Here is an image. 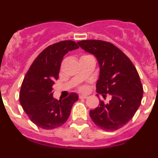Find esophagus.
<instances>
[{
	"mask_svg": "<svg viewBox=\"0 0 158 158\" xmlns=\"http://www.w3.org/2000/svg\"><path fill=\"white\" fill-rule=\"evenodd\" d=\"M79 98H80V99H87L88 96H83V95H80V96H79Z\"/></svg>",
	"mask_w": 158,
	"mask_h": 158,
	"instance_id": "34e87169",
	"label": "esophagus"
}]
</instances>
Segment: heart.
Returning <instances> with one entry per match:
<instances>
[{"label": "heart", "instance_id": "1", "mask_svg": "<svg viewBox=\"0 0 158 158\" xmlns=\"http://www.w3.org/2000/svg\"><path fill=\"white\" fill-rule=\"evenodd\" d=\"M85 56H89V55H84V56H82V57H85ZM79 89H80V91L85 92L86 89H87V88H86V86L83 85V86H81V87L79 88Z\"/></svg>", "mask_w": 158, "mask_h": 158}]
</instances>
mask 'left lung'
<instances>
[{"label": "left lung", "mask_w": 158, "mask_h": 158, "mask_svg": "<svg viewBox=\"0 0 158 158\" xmlns=\"http://www.w3.org/2000/svg\"><path fill=\"white\" fill-rule=\"evenodd\" d=\"M77 44L99 62L96 92L111 96L109 103L100 100L98 107L90 110V117L102 130L116 131L133 118L141 104L143 88L138 71L126 54L109 42L82 40Z\"/></svg>", "instance_id": "left-lung-1"}]
</instances>
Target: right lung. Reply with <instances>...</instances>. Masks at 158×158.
I'll list each match as a JSON object with an SVG mask.
<instances>
[{
    "label": "right lung",
    "instance_id": "obj_1",
    "mask_svg": "<svg viewBox=\"0 0 158 158\" xmlns=\"http://www.w3.org/2000/svg\"><path fill=\"white\" fill-rule=\"evenodd\" d=\"M78 48L71 40L49 46L38 55L25 75L19 101L31 121L39 127L53 130L63 125L70 115L73 104L78 100L75 93L62 100L53 97V85L58 79L63 57Z\"/></svg>",
    "mask_w": 158,
    "mask_h": 158
}]
</instances>
